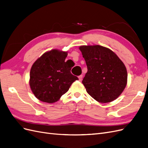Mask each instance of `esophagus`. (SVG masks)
<instances>
[{"instance_id": "esophagus-1", "label": "esophagus", "mask_w": 148, "mask_h": 148, "mask_svg": "<svg viewBox=\"0 0 148 148\" xmlns=\"http://www.w3.org/2000/svg\"><path fill=\"white\" fill-rule=\"evenodd\" d=\"M78 78H79V81H82V79H83V75H79L78 77Z\"/></svg>"}]
</instances>
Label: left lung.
<instances>
[{
    "label": "left lung",
    "mask_w": 148,
    "mask_h": 148,
    "mask_svg": "<svg viewBox=\"0 0 148 148\" xmlns=\"http://www.w3.org/2000/svg\"><path fill=\"white\" fill-rule=\"evenodd\" d=\"M79 49L88 68L82 81L87 92L101 103L117 99L127 83V71L123 62L110 49L99 45Z\"/></svg>",
    "instance_id": "obj_1"
}]
</instances>
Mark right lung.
I'll return each mask as SVG.
<instances>
[{"mask_svg":"<svg viewBox=\"0 0 148 148\" xmlns=\"http://www.w3.org/2000/svg\"><path fill=\"white\" fill-rule=\"evenodd\" d=\"M67 55V52L52 49L38 58L31 66L29 86L39 100L57 102L78 79L71 73V66L65 61Z\"/></svg>","mask_w":148,"mask_h":148,"instance_id":"add662e5","label":"right lung"}]
</instances>
